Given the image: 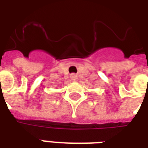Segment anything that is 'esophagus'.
Returning a JSON list of instances; mask_svg holds the SVG:
<instances>
[{
	"instance_id": "34e87169",
	"label": "esophagus",
	"mask_w": 148,
	"mask_h": 148,
	"mask_svg": "<svg viewBox=\"0 0 148 148\" xmlns=\"http://www.w3.org/2000/svg\"><path fill=\"white\" fill-rule=\"evenodd\" d=\"M77 79V77L76 74H72L71 75V80L72 81H76Z\"/></svg>"
}]
</instances>
